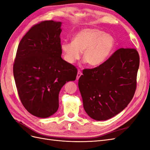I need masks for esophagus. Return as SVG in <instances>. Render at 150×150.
<instances>
[{
  "mask_svg": "<svg viewBox=\"0 0 150 150\" xmlns=\"http://www.w3.org/2000/svg\"><path fill=\"white\" fill-rule=\"evenodd\" d=\"M82 75V72H81L80 71H78V74H77V77H76V79L78 80L79 79V78L81 77V76Z\"/></svg>",
  "mask_w": 150,
  "mask_h": 150,
  "instance_id": "esophagus-1",
  "label": "esophagus"
}]
</instances>
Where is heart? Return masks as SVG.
Returning a JSON list of instances; mask_svg holds the SVG:
<instances>
[{
	"label": "heart",
	"mask_w": 150,
	"mask_h": 150,
	"mask_svg": "<svg viewBox=\"0 0 150 150\" xmlns=\"http://www.w3.org/2000/svg\"><path fill=\"white\" fill-rule=\"evenodd\" d=\"M114 46L115 39L111 35L98 29L88 28L76 33L72 42H62L61 50L69 64L79 59L83 52V59L89 66L95 67L107 59Z\"/></svg>",
	"instance_id": "obj_1"
}]
</instances>
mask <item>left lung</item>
I'll return each instance as SVG.
<instances>
[{
	"label": "left lung",
	"instance_id": "1",
	"mask_svg": "<svg viewBox=\"0 0 150 150\" xmlns=\"http://www.w3.org/2000/svg\"><path fill=\"white\" fill-rule=\"evenodd\" d=\"M139 57L135 49L121 48L102 64L83 70L78 86L89 117L107 120L121 112L137 88Z\"/></svg>",
	"mask_w": 150,
	"mask_h": 150
}]
</instances>
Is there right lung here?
Masks as SVG:
<instances>
[{
    "mask_svg": "<svg viewBox=\"0 0 150 150\" xmlns=\"http://www.w3.org/2000/svg\"><path fill=\"white\" fill-rule=\"evenodd\" d=\"M61 22L35 24L18 46L13 77L22 104L31 115L42 118L59 108V94L67 82L75 81L78 70L61 57Z\"/></svg>",
    "mask_w": 150,
    "mask_h": 150,
    "instance_id": "right-lung-1",
    "label": "right lung"
}]
</instances>
